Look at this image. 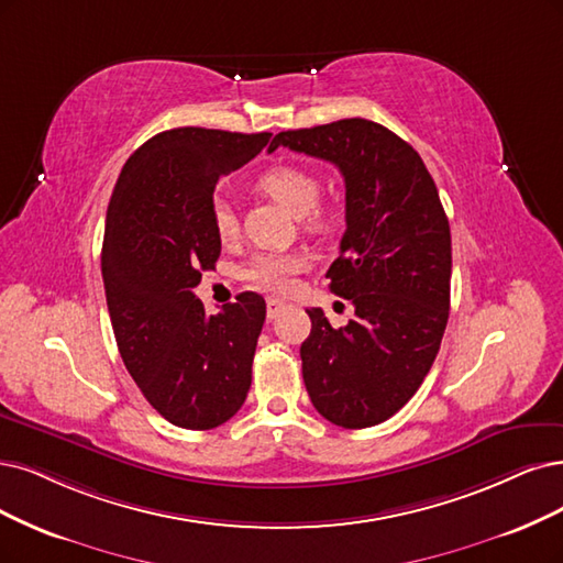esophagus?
<instances>
[{
    "label": "esophagus",
    "instance_id": "34e87169",
    "mask_svg": "<svg viewBox=\"0 0 563 563\" xmlns=\"http://www.w3.org/2000/svg\"><path fill=\"white\" fill-rule=\"evenodd\" d=\"M285 308H287L285 301H280V299H276V297H268V299H266V318H268V320L278 318Z\"/></svg>",
    "mask_w": 563,
    "mask_h": 563
}]
</instances>
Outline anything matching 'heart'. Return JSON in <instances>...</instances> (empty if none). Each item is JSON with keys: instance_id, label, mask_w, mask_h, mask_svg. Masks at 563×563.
<instances>
[{"instance_id": "obj_1", "label": "heart", "mask_w": 563, "mask_h": 563, "mask_svg": "<svg viewBox=\"0 0 563 563\" xmlns=\"http://www.w3.org/2000/svg\"><path fill=\"white\" fill-rule=\"evenodd\" d=\"M257 190L276 199L289 213L301 220L303 229L313 234H324L334 224V213L329 206L320 203V180L313 172L295 164H278L266 169L257 178ZM213 229L220 241H232L236 236V216L227 199L213 201ZM306 266L297 253H260L243 268V280L266 292L285 295L295 287L297 274Z\"/></svg>"}]
</instances>
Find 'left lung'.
Instances as JSON below:
<instances>
[{"mask_svg": "<svg viewBox=\"0 0 563 563\" xmlns=\"http://www.w3.org/2000/svg\"><path fill=\"white\" fill-rule=\"evenodd\" d=\"M278 145L336 164L345 180V234L327 278L355 313L331 327L322 308L306 310L308 397L343 429L376 427L410 401L439 355L450 316L448 216L418 151L378 122L287 130L268 153Z\"/></svg>", "mask_w": 563, "mask_h": 563, "instance_id": "left-lung-1", "label": "left lung"}]
</instances>
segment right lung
Segmentation results:
<instances>
[{"mask_svg":"<svg viewBox=\"0 0 563 563\" xmlns=\"http://www.w3.org/2000/svg\"><path fill=\"white\" fill-rule=\"evenodd\" d=\"M271 134L176 128L124 162L107 211L101 276L120 357L176 427L206 431L243 406L266 303L241 292L206 316L195 287L220 257L213 190Z\"/></svg>","mask_w":563,"mask_h":563,"instance_id":"obj_1","label":"right lung"}]
</instances>
